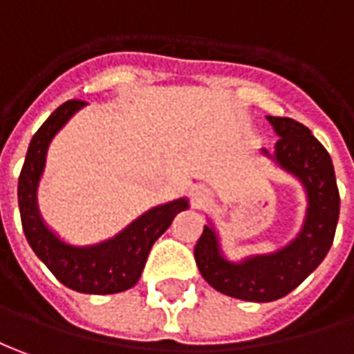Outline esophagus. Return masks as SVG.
<instances>
[{
    "label": "esophagus",
    "instance_id": "esophagus-1",
    "mask_svg": "<svg viewBox=\"0 0 354 354\" xmlns=\"http://www.w3.org/2000/svg\"><path fill=\"white\" fill-rule=\"evenodd\" d=\"M191 198L194 206H201V204L209 201V191L208 189H204V187H194L191 192Z\"/></svg>",
    "mask_w": 354,
    "mask_h": 354
}]
</instances>
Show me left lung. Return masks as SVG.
<instances>
[{"mask_svg":"<svg viewBox=\"0 0 354 354\" xmlns=\"http://www.w3.org/2000/svg\"><path fill=\"white\" fill-rule=\"evenodd\" d=\"M268 121L279 140L274 153L266 148L262 152L297 177L306 191L308 208L299 235L272 254L231 262L221 254L218 233L209 223L194 247L202 277L219 293L250 303L277 301L303 283L328 254L339 219V191L328 150L295 119L268 115Z\"/></svg>","mask_w":354,"mask_h":354,"instance_id":"left-lung-1","label":"left lung"}]
</instances>
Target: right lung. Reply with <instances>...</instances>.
<instances>
[{
	"instance_id": "obj_1",
	"label": "right lung",
	"mask_w": 354,
	"mask_h": 354,
	"mask_svg": "<svg viewBox=\"0 0 354 354\" xmlns=\"http://www.w3.org/2000/svg\"><path fill=\"white\" fill-rule=\"evenodd\" d=\"M86 106L82 100H69L51 113L32 136L24 165L19 175V209L24 237L36 256L50 268L61 283L73 291L88 295H111L131 289L140 279L152 245L171 225L173 218L189 208L187 198L167 202L148 209L129 223L115 237L90 247H75L61 241L44 223L36 191L46 165V153L51 138L71 117Z\"/></svg>"
}]
</instances>
